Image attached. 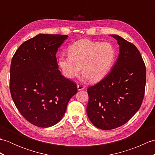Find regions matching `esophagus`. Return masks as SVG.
I'll list each match as a JSON object with an SVG mask.
<instances>
[{
    "mask_svg": "<svg viewBox=\"0 0 155 155\" xmlns=\"http://www.w3.org/2000/svg\"><path fill=\"white\" fill-rule=\"evenodd\" d=\"M84 88H85V87L84 86V85L81 84L77 85V89H78V91L83 90V89H84Z\"/></svg>",
    "mask_w": 155,
    "mask_h": 155,
    "instance_id": "esophagus-1",
    "label": "esophagus"
}]
</instances>
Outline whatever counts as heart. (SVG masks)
I'll return each mask as SVG.
<instances>
[{
  "label": "heart",
  "instance_id": "1",
  "mask_svg": "<svg viewBox=\"0 0 155 155\" xmlns=\"http://www.w3.org/2000/svg\"><path fill=\"white\" fill-rule=\"evenodd\" d=\"M116 57V48L110 42L83 39L71 46L68 54L60 56L58 64L68 78L77 76L82 67L84 77L91 83H97L110 72Z\"/></svg>",
  "mask_w": 155,
  "mask_h": 155
}]
</instances>
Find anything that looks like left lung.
I'll use <instances>...</instances> for the list:
<instances>
[{"label":"left lung","instance_id":"8db88e82","mask_svg":"<svg viewBox=\"0 0 155 155\" xmlns=\"http://www.w3.org/2000/svg\"><path fill=\"white\" fill-rule=\"evenodd\" d=\"M119 45V55L107 77L88 88L87 113L102 130L124 124L142 104L146 84V67L139 51L118 35H110Z\"/></svg>","mask_w":155,"mask_h":155}]
</instances>
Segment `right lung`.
<instances>
[{
	"instance_id": "right-lung-1",
	"label": "right lung",
	"mask_w": 155,
	"mask_h": 155,
	"mask_svg": "<svg viewBox=\"0 0 155 155\" xmlns=\"http://www.w3.org/2000/svg\"><path fill=\"white\" fill-rule=\"evenodd\" d=\"M67 35L39 34L16 50L10 68V91L23 117L47 128L64 116L77 87L58 70L56 54Z\"/></svg>"
}]
</instances>
